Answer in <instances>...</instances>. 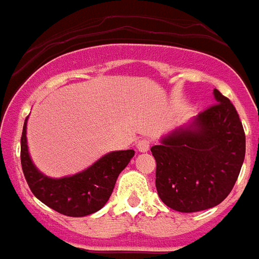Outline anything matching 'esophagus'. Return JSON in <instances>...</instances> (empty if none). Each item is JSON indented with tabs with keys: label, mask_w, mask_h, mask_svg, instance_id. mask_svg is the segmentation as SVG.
Masks as SVG:
<instances>
[{
	"label": "esophagus",
	"mask_w": 259,
	"mask_h": 259,
	"mask_svg": "<svg viewBox=\"0 0 259 259\" xmlns=\"http://www.w3.org/2000/svg\"><path fill=\"white\" fill-rule=\"evenodd\" d=\"M150 146H151L150 140H147V139H142L136 143V148H138L140 152H147V151L150 150Z\"/></svg>",
	"instance_id": "34e87169"
}]
</instances>
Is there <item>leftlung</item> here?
<instances>
[{
  "label": "left lung",
  "mask_w": 259,
  "mask_h": 259,
  "mask_svg": "<svg viewBox=\"0 0 259 259\" xmlns=\"http://www.w3.org/2000/svg\"><path fill=\"white\" fill-rule=\"evenodd\" d=\"M212 94L217 104L151 148L158 195L175 211L218 206L234 187L245 160V131L234 105L218 90Z\"/></svg>",
  "instance_id": "obj_1"
}]
</instances>
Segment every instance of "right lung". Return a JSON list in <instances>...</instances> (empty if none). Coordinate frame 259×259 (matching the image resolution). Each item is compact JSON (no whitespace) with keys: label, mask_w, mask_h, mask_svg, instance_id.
Returning <instances> with one entry per match:
<instances>
[{"label":"right lung","mask_w":259,"mask_h":259,"mask_svg":"<svg viewBox=\"0 0 259 259\" xmlns=\"http://www.w3.org/2000/svg\"><path fill=\"white\" fill-rule=\"evenodd\" d=\"M25 119L21 136V165L25 179L37 199L68 217H85L99 211L112 194L119 174L134 158L135 151H112L88 168L73 175L51 178L33 163L28 150Z\"/></svg>","instance_id":"obj_1"}]
</instances>
